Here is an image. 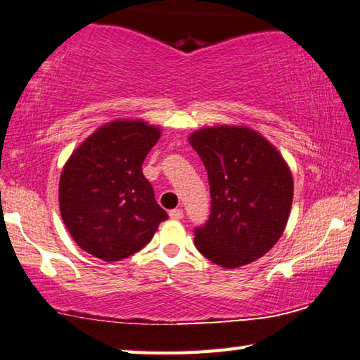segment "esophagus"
<instances>
[{
	"label": "esophagus",
	"mask_w": 360,
	"mask_h": 360,
	"mask_svg": "<svg viewBox=\"0 0 360 360\" xmlns=\"http://www.w3.org/2000/svg\"><path fill=\"white\" fill-rule=\"evenodd\" d=\"M169 218L171 219H182L184 218V213H182V210L181 208H176V210H171L169 211Z\"/></svg>",
	"instance_id": "1"
}]
</instances>
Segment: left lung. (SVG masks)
Here are the masks:
<instances>
[{"mask_svg":"<svg viewBox=\"0 0 360 360\" xmlns=\"http://www.w3.org/2000/svg\"><path fill=\"white\" fill-rule=\"evenodd\" d=\"M208 173L211 213L195 227V247L226 269L250 264L277 243L293 202L288 165L269 141L245 127L191 134Z\"/></svg>","mask_w":360,"mask_h":360,"instance_id":"left-lung-1","label":"left lung"}]
</instances>
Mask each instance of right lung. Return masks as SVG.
<instances>
[{
    "instance_id": "right-lung-1",
    "label": "right lung",
    "mask_w": 360,
    "mask_h": 360,
    "mask_svg": "<svg viewBox=\"0 0 360 360\" xmlns=\"http://www.w3.org/2000/svg\"><path fill=\"white\" fill-rule=\"evenodd\" d=\"M160 129L142 120H117L94 131L68 158L59 181L62 221L84 252L120 261L152 240L168 218L142 174Z\"/></svg>"
}]
</instances>
